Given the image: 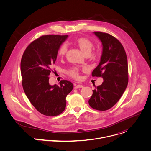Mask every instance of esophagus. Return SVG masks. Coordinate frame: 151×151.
<instances>
[{
  "label": "esophagus",
  "instance_id": "esophagus-1",
  "mask_svg": "<svg viewBox=\"0 0 151 151\" xmlns=\"http://www.w3.org/2000/svg\"><path fill=\"white\" fill-rule=\"evenodd\" d=\"M83 86L80 84H75V89H78L80 88H82Z\"/></svg>",
  "mask_w": 151,
  "mask_h": 151
}]
</instances>
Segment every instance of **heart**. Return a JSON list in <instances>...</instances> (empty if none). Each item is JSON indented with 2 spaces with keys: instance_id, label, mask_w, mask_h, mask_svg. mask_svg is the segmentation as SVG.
I'll use <instances>...</instances> for the list:
<instances>
[{
  "instance_id": "obj_1",
  "label": "heart",
  "mask_w": 151,
  "mask_h": 151,
  "mask_svg": "<svg viewBox=\"0 0 151 151\" xmlns=\"http://www.w3.org/2000/svg\"><path fill=\"white\" fill-rule=\"evenodd\" d=\"M76 44L80 48L81 51L85 55L87 54H90L91 50L93 47V42L88 39L86 37H79L75 40ZM68 50V48L66 45H62L58 51V56L62 57L66 54ZM69 74L70 76L75 79H78L79 76V69L76 68H72L69 72Z\"/></svg>"
}]
</instances>
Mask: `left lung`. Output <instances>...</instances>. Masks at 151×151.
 <instances>
[{
    "instance_id": "obj_1",
    "label": "left lung",
    "mask_w": 151,
    "mask_h": 151,
    "mask_svg": "<svg viewBox=\"0 0 151 151\" xmlns=\"http://www.w3.org/2000/svg\"><path fill=\"white\" fill-rule=\"evenodd\" d=\"M94 33L100 40L103 50L92 76L102 77L103 82L93 90L88 103L92 108L104 111L118 102L127 87L128 62L125 50L116 38L101 32Z\"/></svg>"
}]
</instances>
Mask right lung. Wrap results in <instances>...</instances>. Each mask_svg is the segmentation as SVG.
Returning <instances> with one entry per match:
<instances>
[{
    "label": "right lung",
    "mask_w": 151,
    "mask_h": 151,
    "mask_svg": "<svg viewBox=\"0 0 151 151\" xmlns=\"http://www.w3.org/2000/svg\"><path fill=\"white\" fill-rule=\"evenodd\" d=\"M68 35H45L33 41L21 60V73L24 93L40 114L55 116L66 108V96L73 83L62 80L60 85H51L48 77L56 61L58 51Z\"/></svg>",
    "instance_id": "obj_1"
}]
</instances>
